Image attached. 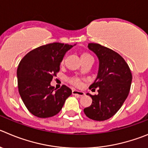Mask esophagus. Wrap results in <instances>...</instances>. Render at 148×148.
I'll return each instance as SVG.
<instances>
[{"mask_svg":"<svg viewBox=\"0 0 148 148\" xmlns=\"http://www.w3.org/2000/svg\"><path fill=\"white\" fill-rule=\"evenodd\" d=\"M72 94L73 95H77L79 96H83L85 95V93L82 92V91H79V90H77L74 89L72 90Z\"/></svg>","mask_w":148,"mask_h":148,"instance_id":"esophagus-1","label":"esophagus"}]
</instances>
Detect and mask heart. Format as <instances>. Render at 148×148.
Listing matches in <instances>:
<instances>
[{
    "label": "heart",
    "instance_id": "obj_1",
    "mask_svg": "<svg viewBox=\"0 0 148 148\" xmlns=\"http://www.w3.org/2000/svg\"><path fill=\"white\" fill-rule=\"evenodd\" d=\"M88 56H90V55L89 54L84 52V53H82V55H81V59L84 58H85V57H88ZM61 64L62 65L63 64V60L61 62ZM69 82H71V84H73V85H79V84H80V81H79V79H77V78L70 79Z\"/></svg>",
    "mask_w": 148,
    "mask_h": 148
}]
</instances>
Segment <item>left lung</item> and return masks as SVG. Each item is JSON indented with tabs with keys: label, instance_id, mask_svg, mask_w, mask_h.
Listing matches in <instances>:
<instances>
[{
	"label": "left lung",
	"instance_id": "obj_1",
	"mask_svg": "<svg viewBox=\"0 0 148 148\" xmlns=\"http://www.w3.org/2000/svg\"><path fill=\"white\" fill-rule=\"evenodd\" d=\"M90 50L99 59L97 77L90 89L98 88V94L92 96V103L84 109L85 115L94 121L112 118L122 107L129 93L132 75L128 64L118 53L99 44H88Z\"/></svg>",
	"mask_w": 148,
	"mask_h": 148
}]
</instances>
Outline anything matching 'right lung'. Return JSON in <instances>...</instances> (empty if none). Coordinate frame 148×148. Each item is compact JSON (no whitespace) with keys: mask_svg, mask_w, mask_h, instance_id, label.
<instances>
[{"mask_svg":"<svg viewBox=\"0 0 148 148\" xmlns=\"http://www.w3.org/2000/svg\"><path fill=\"white\" fill-rule=\"evenodd\" d=\"M74 46L58 42L43 45L29 52L20 61L16 71L19 93L34 115L46 118L57 114L71 96L69 88L63 85L56 90L50 82L60 70L64 55Z\"/></svg>","mask_w":148,"mask_h":148,"instance_id":"obj_1","label":"right lung"}]
</instances>
